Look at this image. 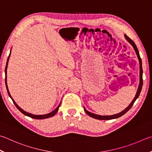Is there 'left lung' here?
Listing matches in <instances>:
<instances>
[{
  "mask_svg": "<svg viewBox=\"0 0 152 152\" xmlns=\"http://www.w3.org/2000/svg\"><path fill=\"white\" fill-rule=\"evenodd\" d=\"M124 37H125V38L126 39V40L128 41V42L130 44V45L133 46V48L134 49L135 52H136V55L137 56V58H138L139 60V62H140V83H139V86L138 88H137V92H136V94L135 96V97L134 98L133 100L132 101V102L129 104V106L126 107V108L124 109V110H122V112H120V113H118V114H115L114 115H98V114H94V113L90 112L89 111H88V110L85 108L84 107V111L86 112V113L89 115V116L92 117L93 118H95V119H97V120H112V119H115V118H120L124 114H125L128 111V110L131 108L133 106L134 103L135 102V101L136 100V99L139 97L140 96V94L141 92V90H142V85H143V79H142V75H143V70H142V59L141 58H140V54H139V51L138 50H137V46L136 45V44L134 43V42L133 40H132L130 38H129L128 37H127V36L125 34L124 35Z\"/></svg>",
  "mask_w": 152,
  "mask_h": 152,
  "instance_id": "1",
  "label": "left lung"
}]
</instances>
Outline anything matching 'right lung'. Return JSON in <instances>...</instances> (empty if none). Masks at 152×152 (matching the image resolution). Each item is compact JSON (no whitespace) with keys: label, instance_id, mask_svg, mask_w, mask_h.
Masks as SVG:
<instances>
[{"label":"right lung","instance_id":"right-lung-1","mask_svg":"<svg viewBox=\"0 0 152 152\" xmlns=\"http://www.w3.org/2000/svg\"><path fill=\"white\" fill-rule=\"evenodd\" d=\"M10 52H11V50L10 52V54L9 57H8V59H7V64H6V68H5V76H6V78H5V83H6V86H7V92H8V94H9V95L10 96V98L12 99V100L14 104L15 105L16 107H17V108L18 109V110L20 112H21L22 113H23V114L27 115V116L28 117H30L32 118H34V119H38V120H42V119H45V118H50V117H52L54 116V115L56 114V112L58 111V109H59V107L60 106V104H61V102L60 103V104L58 106V107H56V109H55L54 110H53V111L48 113V114H43V115H34V114H30V113H28V112H26L24 111V110H23V109L21 108V107H19L17 104H16L15 100H13V98H12V96H10V94L9 92V88H8V86H7V67H8V64H9V58H10Z\"/></svg>","mask_w":152,"mask_h":152}]
</instances>
